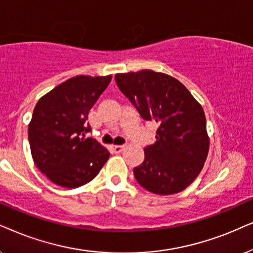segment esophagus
Wrapping results in <instances>:
<instances>
[{"label":"esophagus","instance_id":"obj_1","mask_svg":"<svg viewBox=\"0 0 253 253\" xmlns=\"http://www.w3.org/2000/svg\"><path fill=\"white\" fill-rule=\"evenodd\" d=\"M112 149L116 154H119V153H121V151H123L124 146H120V144H114V146H112Z\"/></svg>","mask_w":253,"mask_h":253}]
</instances>
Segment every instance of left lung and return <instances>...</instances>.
I'll return each instance as SVG.
<instances>
[{"label": "left lung", "instance_id": "8db88e82", "mask_svg": "<svg viewBox=\"0 0 253 253\" xmlns=\"http://www.w3.org/2000/svg\"><path fill=\"white\" fill-rule=\"evenodd\" d=\"M116 82L140 116L158 125L156 142L144 148V161L134 168L137 183L161 195L185 190L203 170L210 149L203 107L167 74H117Z\"/></svg>", "mask_w": 253, "mask_h": 253}]
</instances>
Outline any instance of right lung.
<instances>
[{"label": "right lung", "instance_id": "1", "mask_svg": "<svg viewBox=\"0 0 253 253\" xmlns=\"http://www.w3.org/2000/svg\"><path fill=\"white\" fill-rule=\"evenodd\" d=\"M112 79L79 75L38 100L29 124L36 166L54 184L75 188L92 180L110 153L92 137L87 114Z\"/></svg>", "mask_w": 253, "mask_h": 253}]
</instances>
